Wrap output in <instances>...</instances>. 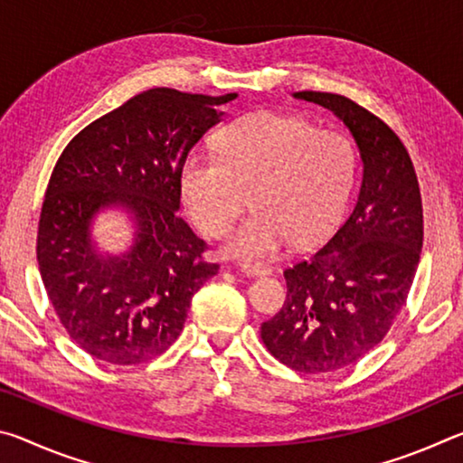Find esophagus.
I'll list each match as a JSON object with an SVG mask.
<instances>
[{"instance_id": "esophagus-1", "label": "esophagus", "mask_w": 463, "mask_h": 463, "mask_svg": "<svg viewBox=\"0 0 463 463\" xmlns=\"http://www.w3.org/2000/svg\"><path fill=\"white\" fill-rule=\"evenodd\" d=\"M239 269L249 278H265L271 273V268H268V265H261V263H241Z\"/></svg>"}]
</instances>
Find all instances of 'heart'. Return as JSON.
Returning a JSON list of instances; mask_svg holds the SVG:
<instances>
[{
  "label": "heart",
  "mask_w": 463,
  "mask_h": 463,
  "mask_svg": "<svg viewBox=\"0 0 463 463\" xmlns=\"http://www.w3.org/2000/svg\"><path fill=\"white\" fill-rule=\"evenodd\" d=\"M216 155H190L179 192L194 224L221 237L247 203L245 222L222 253L242 261L278 255L288 241L310 245L339 222L355 177V153L333 130L278 112H255L216 137Z\"/></svg>",
  "instance_id": "b5f03b06"
}]
</instances>
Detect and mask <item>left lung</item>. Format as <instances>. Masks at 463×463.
<instances>
[{
    "instance_id": "left-lung-1",
    "label": "left lung",
    "mask_w": 463,
    "mask_h": 463,
    "mask_svg": "<svg viewBox=\"0 0 463 463\" xmlns=\"http://www.w3.org/2000/svg\"><path fill=\"white\" fill-rule=\"evenodd\" d=\"M294 98L331 109L364 165L354 213L323 249L284 271V307L261 325L281 364L325 373L370 354L402 310L420 260L422 202L409 153L378 116L336 93Z\"/></svg>"
}]
</instances>
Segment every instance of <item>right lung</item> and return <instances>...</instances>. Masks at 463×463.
<instances>
[{"label":"right lung","instance_id":"obj_1","mask_svg":"<svg viewBox=\"0 0 463 463\" xmlns=\"http://www.w3.org/2000/svg\"><path fill=\"white\" fill-rule=\"evenodd\" d=\"M234 98L143 91L85 127L59 156L38 222V268L61 325L99 362L132 365L167 351L194 294L218 273L203 261L206 242L177 214L179 171L222 120L216 108ZM112 207L136 232L127 251L101 254L92 221Z\"/></svg>","mask_w":463,"mask_h":463}]
</instances>
